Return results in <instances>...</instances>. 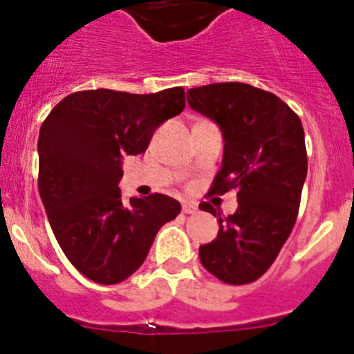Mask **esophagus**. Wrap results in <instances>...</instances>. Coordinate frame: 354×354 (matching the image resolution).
Wrapping results in <instances>:
<instances>
[{"instance_id":"obj_1","label":"esophagus","mask_w":354,"mask_h":354,"mask_svg":"<svg viewBox=\"0 0 354 354\" xmlns=\"http://www.w3.org/2000/svg\"><path fill=\"white\" fill-rule=\"evenodd\" d=\"M196 211H198L196 204H192V202H184V204H183V212H184V214H195Z\"/></svg>"}]
</instances>
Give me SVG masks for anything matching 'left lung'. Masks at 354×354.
Segmentation results:
<instances>
[{
  "label": "left lung",
  "instance_id": "8db88e82",
  "mask_svg": "<svg viewBox=\"0 0 354 354\" xmlns=\"http://www.w3.org/2000/svg\"><path fill=\"white\" fill-rule=\"evenodd\" d=\"M187 104L220 126L223 165L209 195L236 189L234 214L207 202L220 232L200 246V262L230 286L252 283L270 270L298 218L306 177L301 120L274 93L246 83H212L187 90Z\"/></svg>",
  "mask_w": 354,
  "mask_h": 354
}]
</instances>
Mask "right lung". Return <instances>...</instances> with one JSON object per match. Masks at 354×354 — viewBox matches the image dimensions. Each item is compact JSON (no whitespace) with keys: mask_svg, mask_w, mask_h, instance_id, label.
Wrapping results in <instances>:
<instances>
[{"mask_svg":"<svg viewBox=\"0 0 354 354\" xmlns=\"http://www.w3.org/2000/svg\"><path fill=\"white\" fill-rule=\"evenodd\" d=\"M186 106L183 86L156 93L99 88L62 99L39 134V193L65 257L102 286L124 282L147 259L180 204L161 193L122 196V158L145 152L154 131Z\"/></svg>","mask_w":354,"mask_h":354,"instance_id":"right-lung-1","label":"right lung"}]
</instances>
